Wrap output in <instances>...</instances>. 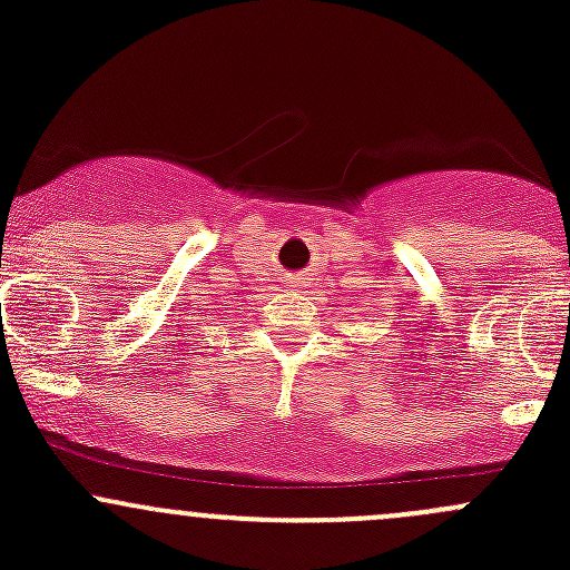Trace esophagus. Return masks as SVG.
I'll list each match as a JSON object with an SVG mask.
<instances>
[{
	"label": "esophagus",
	"mask_w": 570,
	"mask_h": 570,
	"mask_svg": "<svg viewBox=\"0 0 570 570\" xmlns=\"http://www.w3.org/2000/svg\"><path fill=\"white\" fill-rule=\"evenodd\" d=\"M308 286H312V278H308V275H303V273H295V275H289V278H286V289H292V292H306Z\"/></svg>",
	"instance_id": "1"
}]
</instances>
